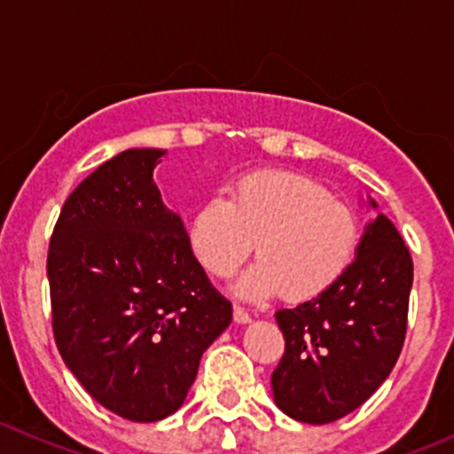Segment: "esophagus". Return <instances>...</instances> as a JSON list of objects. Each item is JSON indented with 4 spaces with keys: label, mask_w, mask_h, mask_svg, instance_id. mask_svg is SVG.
<instances>
[{
    "label": "esophagus",
    "mask_w": 454,
    "mask_h": 454,
    "mask_svg": "<svg viewBox=\"0 0 454 454\" xmlns=\"http://www.w3.org/2000/svg\"><path fill=\"white\" fill-rule=\"evenodd\" d=\"M235 323L239 325L251 323V313H248L244 307H239V304H235Z\"/></svg>",
    "instance_id": "esophagus-1"
}]
</instances>
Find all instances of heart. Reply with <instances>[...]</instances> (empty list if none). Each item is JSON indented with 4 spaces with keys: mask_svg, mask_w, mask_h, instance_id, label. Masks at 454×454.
Segmentation results:
<instances>
[{
    "mask_svg": "<svg viewBox=\"0 0 454 454\" xmlns=\"http://www.w3.org/2000/svg\"><path fill=\"white\" fill-rule=\"evenodd\" d=\"M260 260L237 282L244 298L311 300L338 282L354 260L358 222L327 188L294 172L241 176L231 197L207 199L190 223L194 255L217 278H231L255 251Z\"/></svg>",
    "mask_w": 454,
    "mask_h": 454,
    "instance_id": "heart-1",
    "label": "heart"
}]
</instances>
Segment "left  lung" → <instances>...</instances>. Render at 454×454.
<instances>
[{"label": "left lung", "mask_w": 454, "mask_h": 454, "mask_svg": "<svg viewBox=\"0 0 454 454\" xmlns=\"http://www.w3.org/2000/svg\"><path fill=\"white\" fill-rule=\"evenodd\" d=\"M370 206L376 207L374 199ZM410 289L412 257L379 213L336 285L275 313L285 333V356L270 376L278 408L313 426L361 408L399 361Z\"/></svg>", "instance_id": "1"}]
</instances>
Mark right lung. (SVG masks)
I'll return each instance as SVG.
<instances>
[{"mask_svg": "<svg viewBox=\"0 0 454 454\" xmlns=\"http://www.w3.org/2000/svg\"><path fill=\"white\" fill-rule=\"evenodd\" d=\"M165 150H125L69 194L49 244L53 336L84 389L129 421L184 405L232 307L160 199Z\"/></svg>", "mask_w": 454, "mask_h": 454, "instance_id": "right-lung-1", "label": "right lung"}]
</instances>
